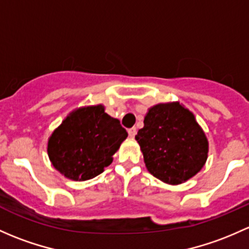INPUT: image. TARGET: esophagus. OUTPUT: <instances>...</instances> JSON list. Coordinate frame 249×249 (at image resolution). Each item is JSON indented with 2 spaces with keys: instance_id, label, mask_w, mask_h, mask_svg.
Listing matches in <instances>:
<instances>
[{
  "instance_id": "34e87169",
  "label": "esophagus",
  "mask_w": 249,
  "mask_h": 249,
  "mask_svg": "<svg viewBox=\"0 0 249 249\" xmlns=\"http://www.w3.org/2000/svg\"><path fill=\"white\" fill-rule=\"evenodd\" d=\"M129 136L131 138H133L136 136V133H137V129H136V127H131V129H129Z\"/></svg>"
}]
</instances>
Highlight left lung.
<instances>
[{
	"label": "left lung",
	"instance_id": "1",
	"mask_svg": "<svg viewBox=\"0 0 249 249\" xmlns=\"http://www.w3.org/2000/svg\"><path fill=\"white\" fill-rule=\"evenodd\" d=\"M135 138L146 169L166 184H181L195 177L208 159L205 133L192 112L179 103L149 108Z\"/></svg>",
	"mask_w": 249,
	"mask_h": 249
}]
</instances>
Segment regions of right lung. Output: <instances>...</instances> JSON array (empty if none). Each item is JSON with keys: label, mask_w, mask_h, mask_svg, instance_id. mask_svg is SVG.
Returning <instances> with one entry per match:
<instances>
[{"label": "right lung", "mask_w": 249, "mask_h": 249, "mask_svg": "<svg viewBox=\"0 0 249 249\" xmlns=\"http://www.w3.org/2000/svg\"><path fill=\"white\" fill-rule=\"evenodd\" d=\"M126 137V130L119 120L105 113L103 105L81 107L50 136L48 154L54 168L65 178L85 181L112 163Z\"/></svg>", "instance_id": "obj_1"}]
</instances>
